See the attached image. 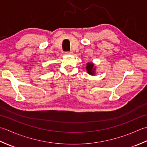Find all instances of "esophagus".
I'll return each mask as SVG.
<instances>
[{
    "mask_svg": "<svg viewBox=\"0 0 147 147\" xmlns=\"http://www.w3.org/2000/svg\"><path fill=\"white\" fill-rule=\"evenodd\" d=\"M73 53V52L71 51H67L66 52V54H67V55H71V54Z\"/></svg>",
    "mask_w": 147,
    "mask_h": 147,
    "instance_id": "34e87169",
    "label": "esophagus"
}]
</instances>
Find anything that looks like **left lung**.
Returning <instances> with one entry per match:
<instances>
[{
	"mask_svg": "<svg viewBox=\"0 0 147 147\" xmlns=\"http://www.w3.org/2000/svg\"><path fill=\"white\" fill-rule=\"evenodd\" d=\"M95 70L96 67H94V64L92 63H88L86 66V70L88 74L91 75V76H94L95 75Z\"/></svg>",
	"mask_w": 147,
	"mask_h": 147,
	"instance_id": "8db88e82",
	"label": "left lung"
}]
</instances>
